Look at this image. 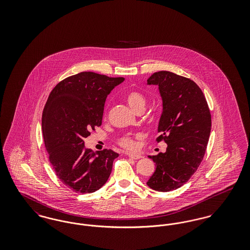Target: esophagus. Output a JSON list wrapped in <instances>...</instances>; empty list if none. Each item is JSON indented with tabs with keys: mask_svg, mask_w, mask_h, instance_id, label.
Returning <instances> with one entry per match:
<instances>
[{
	"mask_svg": "<svg viewBox=\"0 0 250 250\" xmlns=\"http://www.w3.org/2000/svg\"><path fill=\"white\" fill-rule=\"evenodd\" d=\"M127 155H128L130 158L135 159V160H138V159L143 158V155H140V154H135V153H129V154H127Z\"/></svg>",
	"mask_w": 250,
	"mask_h": 250,
	"instance_id": "obj_1",
	"label": "esophagus"
}]
</instances>
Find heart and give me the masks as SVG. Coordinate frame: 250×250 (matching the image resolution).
Masks as SVG:
<instances>
[{"instance_id": "obj_1", "label": "heart", "mask_w": 250, "mask_h": 250, "mask_svg": "<svg viewBox=\"0 0 250 250\" xmlns=\"http://www.w3.org/2000/svg\"><path fill=\"white\" fill-rule=\"evenodd\" d=\"M125 100H126L127 104L129 105V107L137 113L141 110H143L146 106L145 96L143 94L136 92V91H132V92L127 93L125 95ZM117 143L121 147L127 149V150H133L137 146L134 138L128 134H125V135H123L122 137H120Z\"/></svg>"}]
</instances>
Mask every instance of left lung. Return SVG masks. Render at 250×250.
<instances>
[{
  "instance_id": "1",
  "label": "left lung",
  "mask_w": 250,
  "mask_h": 250,
  "mask_svg": "<svg viewBox=\"0 0 250 250\" xmlns=\"http://www.w3.org/2000/svg\"><path fill=\"white\" fill-rule=\"evenodd\" d=\"M147 83L157 85L162 97L156 141L167 145L165 153L149 156L155 171L147 186L160 192L174 190L190 179L203 159L212 126L210 109L201 88L190 79L159 71Z\"/></svg>"
}]
</instances>
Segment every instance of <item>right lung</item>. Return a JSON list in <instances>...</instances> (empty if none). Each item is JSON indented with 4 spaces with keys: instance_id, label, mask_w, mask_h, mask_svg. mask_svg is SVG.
I'll return each mask as SVG.
<instances>
[{
    "instance_id": "add662e5",
    "label": "right lung",
    "mask_w": 250,
    "mask_h": 250,
    "mask_svg": "<svg viewBox=\"0 0 250 250\" xmlns=\"http://www.w3.org/2000/svg\"><path fill=\"white\" fill-rule=\"evenodd\" d=\"M124 78L81 72L57 84L42 114V131L48 159L57 177L77 193L101 188L119 155L111 149L98 154L84 146V138L102 124L104 105Z\"/></svg>"
}]
</instances>
